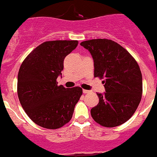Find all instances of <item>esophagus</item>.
<instances>
[{"mask_svg": "<svg viewBox=\"0 0 157 157\" xmlns=\"http://www.w3.org/2000/svg\"><path fill=\"white\" fill-rule=\"evenodd\" d=\"M82 92H83V93H85V94H86V93H90V90H82Z\"/></svg>", "mask_w": 157, "mask_h": 157, "instance_id": "esophagus-1", "label": "esophagus"}]
</instances>
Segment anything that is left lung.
Instances as JSON below:
<instances>
[{"label":"left lung","mask_w":157,"mask_h":157,"mask_svg":"<svg viewBox=\"0 0 157 157\" xmlns=\"http://www.w3.org/2000/svg\"><path fill=\"white\" fill-rule=\"evenodd\" d=\"M91 54L94 76L104 78L105 93H97L99 103L91 109L96 122L107 128L124 124L134 114L141 101L142 77L140 68L125 49L107 39L80 44Z\"/></svg>","instance_id":"obj_1"}]
</instances>
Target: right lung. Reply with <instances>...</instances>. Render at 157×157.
<instances>
[{
	"label": "right lung",
	"instance_id": "1",
	"mask_svg": "<svg viewBox=\"0 0 157 157\" xmlns=\"http://www.w3.org/2000/svg\"><path fill=\"white\" fill-rule=\"evenodd\" d=\"M78 46L77 40L43 43L24 60L18 75V96L21 107L34 123L57 129L70 121L79 100L80 87L57 86L66 56Z\"/></svg>",
	"mask_w": 157,
	"mask_h": 157
}]
</instances>
